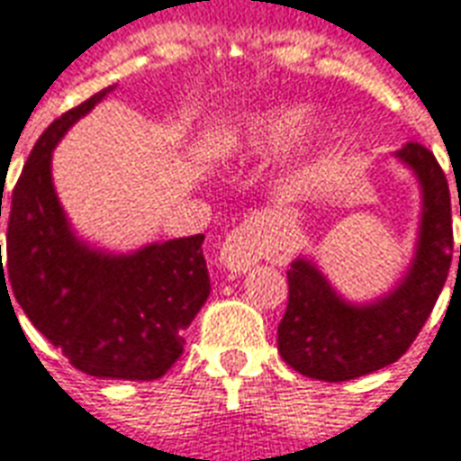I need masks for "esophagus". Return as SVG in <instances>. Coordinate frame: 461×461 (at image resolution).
<instances>
[{"label": "esophagus", "instance_id": "1", "mask_svg": "<svg viewBox=\"0 0 461 461\" xmlns=\"http://www.w3.org/2000/svg\"><path fill=\"white\" fill-rule=\"evenodd\" d=\"M261 254V231L259 221L244 220L240 227L227 234V240L221 241L220 261L221 267H227L234 274H244L249 271Z\"/></svg>", "mask_w": 461, "mask_h": 461}]
</instances>
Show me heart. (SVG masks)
I'll use <instances>...</instances> for the list:
<instances>
[{
  "instance_id": "b5f03b06",
  "label": "heart",
  "mask_w": 461,
  "mask_h": 461,
  "mask_svg": "<svg viewBox=\"0 0 461 461\" xmlns=\"http://www.w3.org/2000/svg\"><path fill=\"white\" fill-rule=\"evenodd\" d=\"M323 122L321 118H311L306 105H274L267 111L249 115L234 132V142L241 150L261 152L279 148L294 135H299L296 150L309 152L311 145L319 140Z\"/></svg>"
}]
</instances>
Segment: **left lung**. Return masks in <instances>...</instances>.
Segmentation results:
<instances>
[{
    "label": "left lung",
    "instance_id": "obj_1",
    "mask_svg": "<svg viewBox=\"0 0 461 461\" xmlns=\"http://www.w3.org/2000/svg\"><path fill=\"white\" fill-rule=\"evenodd\" d=\"M397 158L417 172L422 185L415 261L393 294L367 306L346 303L311 261H294L286 271L289 306L279 323V353L301 375L340 383L395 363L412 346L439 299L455 247L449 185L425 145L407 142Z\"/></svg>",
    "mask_w": 461,
    "mask_h": 461
}]
</instances>
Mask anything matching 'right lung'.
I'll use <instances>...</instances> for the list:
<instances>
[{
  "mask_svg": "<svg viewBox=\"0 0 461 461\" xmlns=\"http://www.w3.org/2000/svg\"><path fill=\"white\" fill-rule=\"evenodd\" d=\"M113 88L66 111L36 140L9 202L0 286L9 281L39 333L86 375L158 380L182 356L185 329L210 296L204 237L150 244L131 257L101 254L76 240L51 185L56 142Z\"/></svg>",
  "mask_w": 461,
  "mask_h": 461,
  "instance_id": "right-lung-1",
  "label": "right lung"
}]
</instances>
